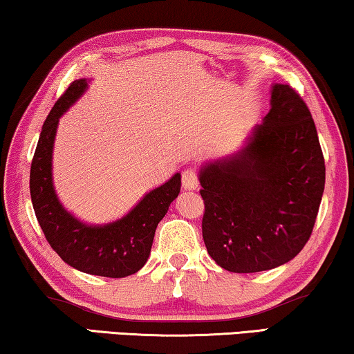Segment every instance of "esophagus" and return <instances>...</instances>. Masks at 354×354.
<instances>
[{
    "label": "esophagus",
    "mask_w": 354,
    "mask_h": 354,
    "mask_svg": "<svg viewBox=\"0 0 354 354\" xmlns=\"http://www.w3.org/2000/svg\"><path fill=\"white\" fill-rule=\"evenodd\" d=\"M182 185L185 189H196L199 185L198 171L194 167H188L182 174Z\"/></svg>",
    "instance_id": "34e87169"
}]
</instances>
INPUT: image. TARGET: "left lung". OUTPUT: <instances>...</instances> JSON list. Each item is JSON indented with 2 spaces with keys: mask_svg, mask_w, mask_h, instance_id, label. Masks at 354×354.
I'll list each match as a JSON object with an SVG mask.
<instances>
[{
  "mask_svg": "<svg viewBox=\"0 0 354 354\" xmlns=\"http://www.w3.org/2000/svg\"><path fill=\"white\" fill-rule=\"evenodd\" d=\"M236 155L199 171L203 239L215 263L257 273L288 263L313 232L326 183L313 118L288 84Z\"/></svg>",
  "mask_w": 354,
  "mask_h": 354,
  "instance_id": "left-lung-1",
  "label": "left lung"
}]
</instances>
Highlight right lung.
<instances>
[{
	"label": "right lung",
	"mask_w": 354,
	"mask_h": 354,
	"mask_svg": "<svg viewBox=\"0 0 354 354\" xmlns=\"http://www.w3.org/2000/svg\"><path fill=\"white\" fill-rule=\"evenodd\" d=\"M88 88L76 80L46 118L30 169V194L38 223L59 257L73 268L105 278H126L147 263L158 223L180 193V174L151 189L124 217L106 225H88L59 201L53 183V148L59 118Z\"/></svg>",
	"instance_id": "add662e5"
}]
</instances>
